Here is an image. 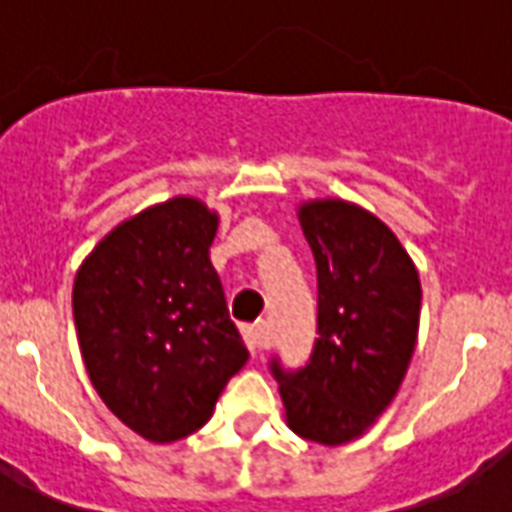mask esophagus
I'll list each match as a JSON object with an SVG mask.
<instances>
[{
    "mask_svg": "<svg viewBox=\"0 0 512 512\" xmlns=\"http://www.w3.org/2000/svg\"><path fill=\"white\" fill-rule=\"evenodd\" d=\"M244 340H246V345H249V351L257 356L268 345V329L263 326V323H255V326H244Z\"/></svg>",
    "mask_w": 512,
    "mask_h": 512,
    "instance_id": "1",
    "label": "esophagus"
}]
</instances>
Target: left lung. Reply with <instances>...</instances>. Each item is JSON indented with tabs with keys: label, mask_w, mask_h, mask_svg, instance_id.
<instances>
[{
	"label": "left lung",
	"mask_w": 512,
	"mask_h": 512,
	"mask_svg": "<svg viewBox=\"0 0 512 512\" xmlns=\"http://www.w3.org/2000/svg\"><path fill=\"white\" fill-rule=\"evenodd\" d=\"M318 268V340L310 362L271 373L301 439L337 447L359 439L403 384L417 345L419 274L395 233L345 200L299 208Z\"/></svg>",
	"instance_id": "obj_1"
}]
</instances>
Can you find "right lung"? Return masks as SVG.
Wrapping results in <instances>:
<instances>
[{"mask_svg":"<svg viewBox=\"0 0 512 512\" xmlns=\"http://www.w3.org/2000/svg\"><path fill=\"white\" fill-rule=\"evenodd\" d=\"M219 216L172 197L117 224L73 282V321L95 392L142 439L200 430L246 365L208 249Z\"/></svg>","mask_w":512,"mask_h":512,"instance_id":"right-lung-1","label":"right lung"}]
</instances>
